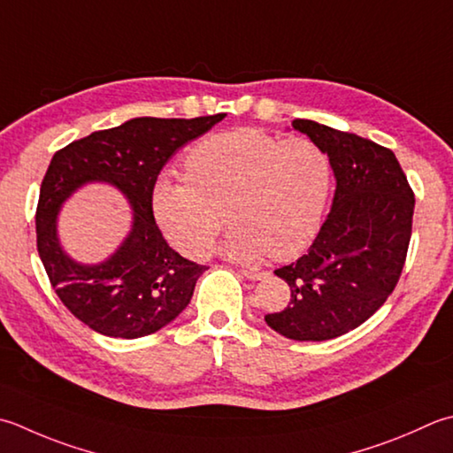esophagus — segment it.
Returning a JSON list of instances; mask_svg holds the SVG:
<instances>
[{
	"label": "esophagus",
	"instance_id": "esophagus-1",
	"mask_svg": "<svg viewBox=\"0 0 453 453\" xmlns=\"http://www.w3.org/2000/svg\"><path fill=\"white\" fill-rule=\"evenodd\" d=\"M242 274L250 280H261L263 277H267V273L265 271H242Z\"/></svg>",
	"mask_w": 453,
	"mask_h": 453
}]
</instances>
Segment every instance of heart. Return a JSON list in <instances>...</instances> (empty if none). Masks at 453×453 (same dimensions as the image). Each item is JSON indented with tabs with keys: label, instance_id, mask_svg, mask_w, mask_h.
I'll return each mask as SVG.
<instances>
[{
	"label": "heart",
	"instance_id": "obj_1",
	"mask_svg": "<svg viewBox=\"0 0 453 453\" xmlns=\"http://www.w3.org/2000/svg\"><path fill=\"white\" fill-rule=\"evenodd\" d=\"M186 173L158 180L150 196L158 227L184 255H206L226 218L234 227L219 251L242 263L292 259L320 232L332 165L314 141L250 127L216 133L188 150Z\"/></svg>",
	"mask_w": 453,
	"mask_h": 453
}]
</instances>
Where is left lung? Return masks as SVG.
I'll use <instances>...</instances> for the list:
<instances>
[{"mask_svg": "<svg viewBox=\"0 0 453 453\" xmlns=\"http://www.w3.org/2000/svg\"><path fill=\"white\" fill-rule=\"evenodd\" d=\"M292 127L324 149L335 192L308 253L274 271L290 287V300L265 322L288 340L326 342L356 330L395 290L411 243L414 194L393 150L312 119H295Z\"/></svg>", "mask_w": 453, "mask_h": 453, "instance_id": "8db88e82", "label": "left lung"}]
</instances>
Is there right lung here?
Here are the masks:
<instances>
[{"label": "right lung", "instance_id": "add662e5", "mask_svg": "<svg viewBox=\"0 0 453 453\" xmlns=\"http://www.w3.org/2000/svg\"><path fill=\"white\" fill-rule=\"evenodd\" d=\"M226 118H133L94 131L60 149L44 174L37 206V250L70 312L108 338L135 340L171 324L190 304L203 265L168 247L155 224L150 196L165 163L188 141ZM88 183H108L128 200L132 226L111 256L97 264L74 260L61 245L58 214Z\"/></svg>", "mask_w": 453, "mask_h": 453}]
</instances>
